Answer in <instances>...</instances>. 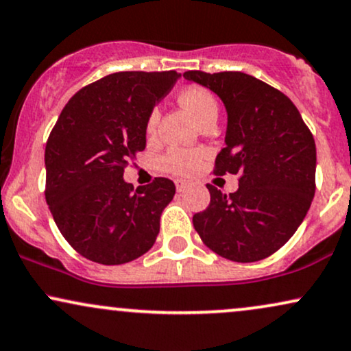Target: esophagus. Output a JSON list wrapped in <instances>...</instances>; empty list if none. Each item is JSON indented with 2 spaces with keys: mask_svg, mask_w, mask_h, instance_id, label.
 Listing matches in <instances>:
<instances>
[{
  "mask_svg": "<svg viewBox=\"0 0 351 351\" xmlns=\"http://www.w3.org/2000/svg\"><path fill=\"white\" fill-rule=\"evenodd\" d=\"M176 187H177V192H184L185 189L190 187V184L187 180H176Z\"/></svg>",
  "mask_w": 351,
  "mask_h": 351,
  "instance_id": "1",
  "label": "esophagus"
}]
</instances>
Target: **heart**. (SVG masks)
I'll return each mask as SVG.
<instances>
[{"mask_svg":"<svg viewBox=\"0 0 351 351\" xmlns=\"http://www.w3.org/2000/svg\"><path fill=\"white\" fill-rule=\"evenodd\" d=\"M179 102L182 104L185 110L192 115V119L200 125L210 117H218V102L208 89L200 88V86H192V88L184 89L179 94ZM159 109H153L146 119V135L153 138L158 132L159 123ZM202 161V153L195 149L185 148H171L161 158V166L166 172L177 176H189L197 171L198 164Z\"/></svg>","mask_w":351,"mask_h":351,"instance_id":"b5f03b06","label":"heart"}]
</instances>
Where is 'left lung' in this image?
I'll return each instance as SVG.
<instances>
[{
	"mask_svg": "<svg viewBox=\"0 0 351 351\" xmlns=\"http://www.w3.org/2000/svg\"><path fill=\"white\" fill-rule=\"evenodd\" d=\"M213 90L228 112L215 174L239 176L224 193L208 184L210 205L193 215L205 245L232 262H257L287 244L315 192V143L296 106L278 89L241 71H185Z\"/></svg>",
	"mask_w": 351,
	"mask_h": 351,
	"instance_id": "8db88e82",
	"label": "left lung"
}]
</instances>
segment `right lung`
Returning <instances> with one entry per match:
<instances>
[{
  "instance_id": "right-lung-1",
  "label": "right lung",
  "mask_w": 351,
  "mask_h": 351,
  "mask_svg": "<svg viewBox=\"0 0 351 351\" xmlns=\"http://www.w3.org/2000/svg\"><path fill=\"white\" fill-rule=\"evenodd\" d=\"M176 71H122L68 101L45 146V198L68 244L89 261L120 265L153 247L176 185L156 177L133 190L125 167L146 146V119Z\"/></svg>"
}]
</instances>
